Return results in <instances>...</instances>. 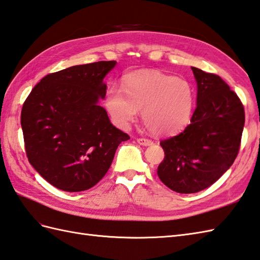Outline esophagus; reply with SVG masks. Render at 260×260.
<instances>
[{
	"label": "esophagus",
	"instance_id": "34e87169",
	"mask_svg": "<svg viewBox=\"0 0 260 260\" xmlns=\"http://www.w3.org/2000/svg\"><path fill=\"white\" fill-rule=\"evenodd\" d=\"M137 143L142 145V146H150V145H153V142L147 140V138H137Z\"/></svg>",
	"mask_w": 260,
	"mask_h": 260
}]
</instances>
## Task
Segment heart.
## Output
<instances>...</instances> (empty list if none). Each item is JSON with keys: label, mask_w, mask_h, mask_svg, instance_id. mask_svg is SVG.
<instances>
[{"label": "heart", "mask_w": 260, "mask_h": 260, "mask_svg": "<svg viewBox=\"0 0 260 260\" xmlns=\"http://www.w3.org/2000/svg\"><path fill=\"white\" fill-rule=\"evenodd\" d=\"M123 89H107L105 107L117 127L127 129L142 110V119L154 135L168 136L189 124L195 107L194 85L160 71H141L126 76Z\"/></svg>", "instance_id": "b5f03b06"}]
</instances>
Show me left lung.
Instances as JSON below:
<instances>
[{
  "label": "left lung",
  "mask_w": 260,
  "mask_h": 260,
  "mask_svg": "<svg viewBox=\"0 0 260 260\" xmlns=\"http://www.w3.org/2000/svg\"><path fill=\"white\" fill-rule=\"evenodd\" d=\"M197 83V105L190 124L160 141L165 158L159 179L180 194L198 192L218 180L237 157L245 124L244 106L218 75L191 68Z\"/></svg>",
  "instance_id": "obj_1"
}]
</instances>
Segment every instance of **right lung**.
Segmentation results:
<instances>
[{"instance_id":"add662e5","label":"right lung","mask_w":260,"mask_h":260,"mask_svg":"<svg viewBox=\"0 0 260 260\" xmlns=\"http://www.w3.org/2000/svg\"><path fill=\"white\" fill-rule=\"evenodd\" d=\"M116 61L75 65L41 80L24 102L21 125L28 161L65 191L95 186L129 136L114 126L99 103Z\"/></svg>"}]
</instances>
